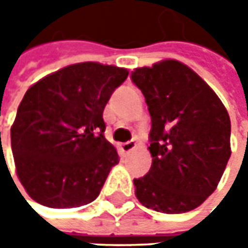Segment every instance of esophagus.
I'll return each mask as SVG.
<instances>
[{"mask_svg":"<svg viewBox=\"0 0 248 248\" xmlns=\"http://www.w3.org/2000/svg\"><path fill=\"white\" fill-rule=\"evenodd\" d=\"M120 148H121V150L124 153H129L131 150H134V149L137 148V142L135 140H129V142H125V143H121Z\"/></svg>","mask_w":248,"mask_h":248,"instance_id":"34e87169","label":"esophagus"}]
</instances>
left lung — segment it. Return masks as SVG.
Instances as JSON below:
<instances>
[{
	"label": "left lung",
	"instance_id": "obj_1",
	"mask_svg": "<svg viewBox=\"0 0 248 248\" xmlns=\"http://www.w3.org/2000/svg\"><path fill=\"white\" fill-rule=\"evenodd\" d=\"M152 119V167L134 179L137 199L164 214L195 210L217 189L231 157V119L224 103L190 67L174 59L131 76Z\"/></svg>",
	"mask_w": 248,
	"mask_h": 248
}]
</instances>
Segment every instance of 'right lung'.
Masks as SVG:
<instances>
[{
  "mask_svg": "<svg viewBox=\"0 0 248 248\" xmlns=\"http://www.w3.org/2000/svg\"><path fill=\"white\" fill-rule=\"evenodd\" d=\"M128 70L76 63L48 74L24 93L11 127L16 174L29 196L51 208L93 202L119 164L105 138L103 110Z\"/></svg>",
  "mask_w": 248,
  "mask_h": 248,
  "instance_id": "add662e5",
  "label": "right lung"
}]
</instances>
